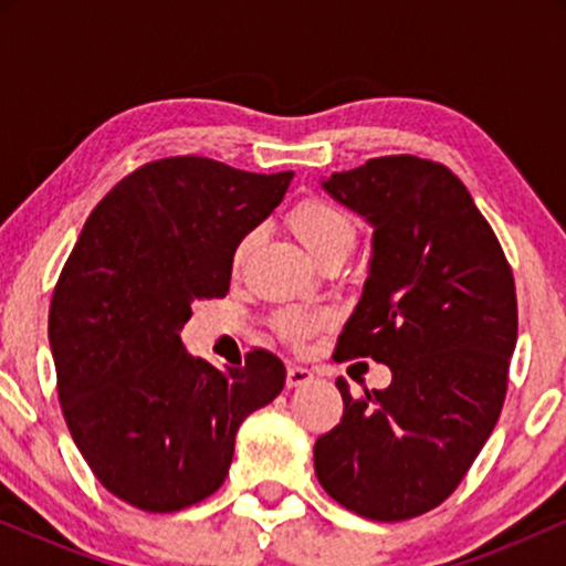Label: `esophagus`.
I'll list each match as a JSON object with an SVG mask.
<instances>
[{"label":"esophagus","instance_id":"esophagus-1","mask_svg":"<svg viewBox=\"0 0 566 566\" xmlns=\"http://www.w3.org/2000/svg\"><path fill=\"white\" fill-rule=\"evenodd\" d=\"M314 380V373L311 369H305L301 365H290L287 367V388H297V386H305V382Z\"/></svg>","mask_w":566,"mask_h":566}]
</instances>
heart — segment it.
I'll return each instance as SVG.
<instances>
[{
    "label": "heart",
    "mask_w": 566,
    "mask_h": 566,
    "mask_svg": "<svg viewBox=\"0 0 566 566\" xmlns=\"http://www.w3.org/2000/svg\"><path fill=\"white\" fill-rule=\"evenodd\" d=\"M287 229L295 233V239L301 242L311 255L319 263L329 261H343L356 244V220L346 207H340L337 201L327 197H311L297 199L295 205L287 210ZM258 231H247L242 239H239L237 247L231 252V269L242 271V265L250 258V252L255 250ZM329 322L327 311H305L295 308V305H287V308H279L274 316H271V324H274L276 335L282 340L292 343V346H301V343L308 340L316 329L324 327Z\"/></svg>",
    "instance_id": "1"
}]
</instances>
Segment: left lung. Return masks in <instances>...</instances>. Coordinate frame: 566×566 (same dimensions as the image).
I'll return each mask as SVG.
<instances>
[{"instance_id":"obj_1","label":"left lung","mask_w":566,"mask_h":566,"mask_svg":"<svg viewBox=\"0 0 566 566\" xmlns=\"http://www.w3.org/2000/svg\"><path fill=\"white\" fill-rule=\"evenodd\" d=\"M324 188L373 223V265L333 359L382 361L391 386L343 396L314 444L329 497L405 522L458 490L509 391L518 311L511 263L469 188L439 161L394 154Z\"/></svg>"}]
</instances>
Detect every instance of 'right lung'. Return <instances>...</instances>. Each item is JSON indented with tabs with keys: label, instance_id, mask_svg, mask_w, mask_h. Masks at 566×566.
<instances>
[{
	"label": "right lung",
	"instance_id": "obj_1",
	"mask_svg": "<svg viewBox=\"0 0 566 566\" xmlns=\"http://www.w3.org/2000/svg\"><path fill=\"white\" fill-rule=\"evenodd\" d=\"M290 180L197 154L148 161L97 201L57 276L50 346L63 418L97 482L135 509L210 497L237 428L284 388L269 350L220 373L178 333L193 303L226 297L233 247Z\"/></svg>",
	"mask_w": 566,
	"mask_h": 566
}]
</instances>
